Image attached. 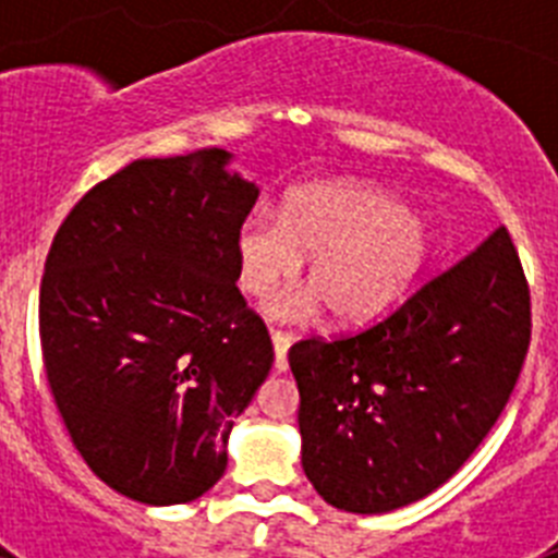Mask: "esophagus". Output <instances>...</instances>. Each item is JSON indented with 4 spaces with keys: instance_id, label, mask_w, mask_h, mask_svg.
Instances as JSON below:
<instances>
[{
    "instance_id": "obj_1",
    "label": "esophagus",
    "mask_w": 558,
    "mask_h": 558,
    "mask_svg": "<svg viewBox=\"0 0 558 558\" xmlns=\"http://www.w3.org/2000/svg\"><path fill=\"white\" fill-rule=\"evenodd\" d=\"M270 338H274V349H276V368L284 372V368H288V349L290 343H293V338H290L288 332H282V329H274Z\"/></svg>"
}]
</instances>
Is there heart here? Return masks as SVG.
I'll use <instances>...</instances> for the list:
<instances>
[{
	"label": "heart",
	"instance_id": "1",
	"mask_svg": "<svg viewBox=\"0 0 558 558\" xmlns=\"http://www.w3.org/2000/svg\"><path fill=\"white\" fill-rule=\"evenodd\" d=\"M240 284L268 295L313 254L307 282L338 322H366L391 307L425 268L430 234L405 204L383 190L329 181L293 192L279 218L256 211L236 236ZM315 295H284L270 313L299 318Z\"/></svg>",
	"mask_w": 558,
	"mask_h": 558
}]
</instances>
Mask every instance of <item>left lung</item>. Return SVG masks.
I'll return each instance as SVG.
<instances>
[{
  "instance_id": "1",
  "label": "left lung",
  "mask_w": 558,
  "mask_h": 558,
  "mask_svg": "<svg viewBox=\"0 0 558 558\" xmlns=\"http://www.w3.org/2000/svg\"><path fill=\"white\" fill-rule=\"evenodd\" d=\"M531 343V290L506 226L386 318L290 347L302 466L340 511L386 514L450 481L489 436Z\"/></svg>"
}]
</instances>
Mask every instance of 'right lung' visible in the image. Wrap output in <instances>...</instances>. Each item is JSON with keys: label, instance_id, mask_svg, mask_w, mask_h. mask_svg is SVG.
Instances as JSON below:
<instances>
[{"label": "right lung", "instance_id": "add662e5", "mask_svg": "<svg viewBox=\"0 0 558 558\" xmlns=\"http://www.w3.org/2000/svg\"><path fill=\"white\" fill-rule=\"evenodd\" d=\"M220 147L140 159L72 206L38 295L44 372L72 445L113 492L198 500L274 366L236 288L254 184Z\"/></svg>", "mask_w": 558, "mask_h": 558}]
</instances>
